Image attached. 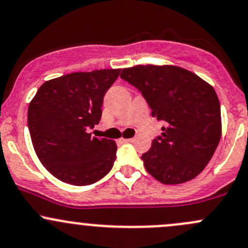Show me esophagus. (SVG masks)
<instances>
[{
	"label": "esophagus",
	"mask_w": 248,
	"mask_h": 248,
	"mask_svg": "<svg viewBox=\"0 0 248 248\" xmlns=\"http://www.w3.org/2000/svg\"><path fill=\"white\" fill-rule=\"evenodd\" d=\"M123 142H134V139H123Z\"/></svg>",
	"instance_id": "obj_1"
}]
</instances>
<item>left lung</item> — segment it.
Instances as JSON below:
<instances>
[{
  "label": "left lung",
  "instance_id": "obj_1",
  "mask_svg": "<svg viewBox=\"0 0 248 248\" xmlns=\"http://www.w3.org/2000/svg\"><path fill=\"white\" fill-rule=\"evenodd\" d=\"M121 78L142 92L152 116L162 121L161 136L142 155L152 177L177 185L197 177L217 148L221 108L213 86L177 65L139 64Z\"/></svg>",
  "mask_w": 248,
  "mask_h": 248
}]
</instances>
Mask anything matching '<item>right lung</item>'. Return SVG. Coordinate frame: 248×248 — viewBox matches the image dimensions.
I'll return each instance as SVG.
<instances>
[{
    "instance_id": "1",
    "label": "right lung",
    "mask_w": 248,
    "mask_h": 248,
    "mask_svg": "<svg viewBox=\"0 0 248 248\" xmlns=\"http://www.w3.org/2000/svg\"><path fill=\"white\" fill-rule=\"evenodd\" d=\"M121 69L71 73L43 83L27 113L31 140L38 159L57 179L91 185L111 170L117 144L92 137L100 122L107 89Z\"/></svg>"
}]
</instances>
